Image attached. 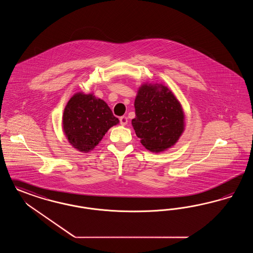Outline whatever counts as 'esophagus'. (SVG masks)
I'll return each mask as SVG.
<instances>
[{
  "mask_svg": "<svg viewBox=\"0 0 253 253\" xmlns=\"http://www.w3.org/2000/svg\"><path fill=\"white\" fill-rule=\"evenodd\" d=\"M120 122H121L122 126H125L128 123V118L126 116H122L120 118Z\"/></svg>",
  "mask_w": 253,
  "mask_h": 253,
  "instance_id": "34e87169",
  "label": "esophagus"
}]
</instances>
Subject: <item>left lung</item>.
<instances>
[{"label":"left lung","instance_id":"1","mask_svg":"<svg viewBox=\"0 0 253 253\" xmlns=\"http://www.w3.org/2000/svg\"><path fill=\"white\" fill-rule=\"evenodd\" d=\"M134 108L135 118L131 125L148 151L166 152L182 136L185 129L182 104L163 84H142L134 100Z\"/></svg>","mask_w":253,"mask_h":253}]
</instances>
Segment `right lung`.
Masks as SVG:
<instances>
[{"label": "right lung", "mask_w": 253, "mask_h": 253, "mask_svg": "<svg viewBox=\"0 0 253 253\" xmlns=\"http://www.w3.org/2000/svg\"><path fill=\"white\" fill-rule=\"evenodd\" d=\"M120 123L107 103L94 93H75L65 106L62 129L67 140L78 152L95 149L107 131Z\"/></svg>", "instance_id": "1"}]
</instances>
